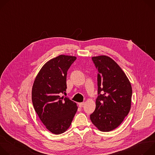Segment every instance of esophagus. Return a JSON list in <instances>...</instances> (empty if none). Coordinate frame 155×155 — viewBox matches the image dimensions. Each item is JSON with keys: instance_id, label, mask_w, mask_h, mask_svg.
Masks as SVG:
<instances>
[{"instance_id": "1", "label": "esophagus", "mask_w": 155, "mask_h": 155, "mask_svg": "<svg viewBox=\"0 0 155 155\" xmlns=\"http://www.w3.org/2000/svg\"><path fill=\"white\" fill-rule=\"evenodd\" d=\"M84 102H80V103H78V105L80 107H82L83 105H84Z\"/></svg>"}]
</instances>
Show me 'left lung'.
<instances>
[{
	"label": "left lung",
	"instance_id": "obj_1",
	"mask_svg": "<svg viewBox=\"0 0 155 155\" xmlns=\"http://www.w3.org/2000/svg\"><path fill=\"white\" fill-rule=\"evenodd\" d=\"M97 74L96 109L90 115L93 124L102 132L116 129L129 114L131 84L120 66L106 56L93 57Z\"/></svg>",
	"mask_w": 155,
	"mask_h": 155
}]
</instances>
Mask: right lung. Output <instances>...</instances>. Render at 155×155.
<instances>
[{"label":"right lung","instance_id":"obj_1","mask_svg":"<svg viewBox=\"0 0 155 155\" xmlns=\"http://www.w3.org/2000/svg\"><path fill=\"white\" fill-rule=\"evenodd\" d=\"M77 58L59 55L44 65L37 74L32 90V101L41 121L54 134L64 132L71 126L77 112L76 103L66 94L69 69Z\"/></svg>","mask_w":155,"mask_h":155}]
</instances>
